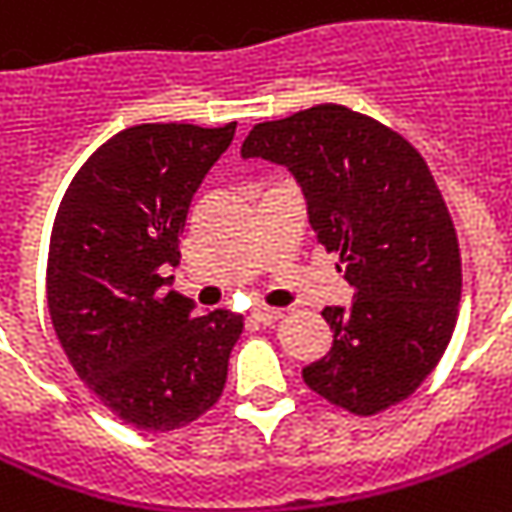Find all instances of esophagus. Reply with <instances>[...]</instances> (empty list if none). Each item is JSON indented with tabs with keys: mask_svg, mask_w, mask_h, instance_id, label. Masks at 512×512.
<instances>
[{
	"mask_svg": "<svg viewBox=\"0 0 512 512\" xmlns=\"http://www.w3.org/2000/svg\"><path fill=\"white\" fill-rule=\"evenodd\" d=\"M257 324H272V321H278V318H284V310H272V307H257L255 313H252Z\"/></svg>",
	"mask_w": 512,
	"mask_h": 512,
	"instance_id": "1",
	"label": "esophagus"
}]
</instances>
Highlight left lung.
Masks as SVG:
<instances>
[{
	"mask_svg": "<svg viewBox=\"0 0 512 512\" xmlns=\"http://www.w3.org/2000/svg\"><path fill=\"white\" fill-rule=\"evenodd\" d=\"M243 156L292 170L318 243L353 286L350 310L321 313L333 347L301 371L304 382L362 417L408 400L435 371L461 307L458 234L426 159L342 104L255 124Z\"/></svg>",
	"mask_w": 512,
	"mask_h": 512,
	"instance_id": "8db88e82",
	"label": "left lung"
}]
</instances>
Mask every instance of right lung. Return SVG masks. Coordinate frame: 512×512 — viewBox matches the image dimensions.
I'll return each mask as SVG.
<instances>
[{"label": "right lung", "mask_w": 512, "mask_h": 512, "mask_svg": "<svg viewBox=\"0 0 512 512\" xmlns=\"http://www.w3.org/2000/svg\"><path fill=\"white\" fill-rule=\"evenodd\" d=\"M234 130L237 121L127 127L83 162L54 217V333L92 394L144 432L182 429L214 406L243 333V316H199L191 298L165 292L191 199Z\"/></svg>", "instance_id": "obj_1"}]
</instances>
